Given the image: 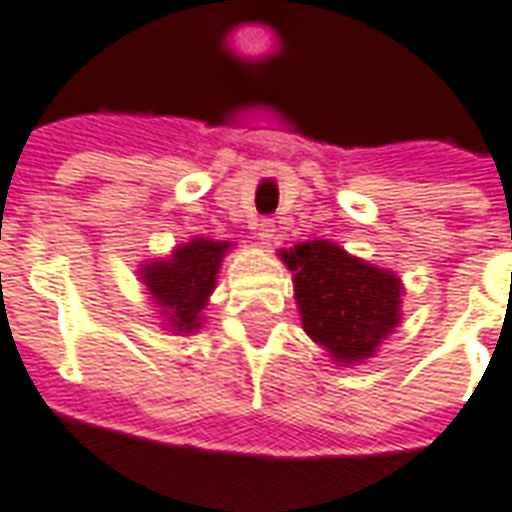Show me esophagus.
<instances>
[{
    "mask_svg": "<svg viewBox=\"0 0 512 512\" xmlns=\"http://www.w3.org/2000/svg\"><path fill=\"white\" fill-rule=\"evenodd\" d=\"M274 235H277V227H274V222H271V219H260V222H255L257 244L268 246L271 241H274Z\"/></svg>",
    "mask_w": 512,
    "mask_h": 512,
    "instance_id": "esophagus-1",
    "label": "esophagus"
}]
</instances>
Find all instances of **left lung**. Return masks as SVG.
<instances>
[{"instance_id":"1","label":"left lung","mask_w":512,"mask_h":512,"mask_svg":"<svg viewBox=\"0 0 512 512\" xmlns=\"http://www.w3.org/2000/svg\"><path fill=\"white\" fill-rule=\"evenodd\" d=\"M293 271L301 326L337 367L362 365L403 321V279L345 252L334 241H304L279 249Z\"/></svg>"}]
</instances>
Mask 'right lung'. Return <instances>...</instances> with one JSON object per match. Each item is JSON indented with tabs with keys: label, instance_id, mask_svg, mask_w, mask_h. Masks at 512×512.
I'll return each mask as SVG.
<instances>
[{
	"label": "right lung",
	"instance_id": "add662e5",
	"mask_svg": "<svg viewBox=\"0 0 512 512\" xmlns=\"http://www.w3.org/2000/svg\"><path fill=\"white\" fill-rule=\"evenodd\" d=\"M233 241H213L194 235L186 244H175L172 252L153 260H142L136 277L145 285L147 301L156 307L161 326L172 334H194L202 329L211 293L216 290L224 255Z\"/></svg>",
	"mask_w": 512,
	"mask_h": 512
}]
</instances>
